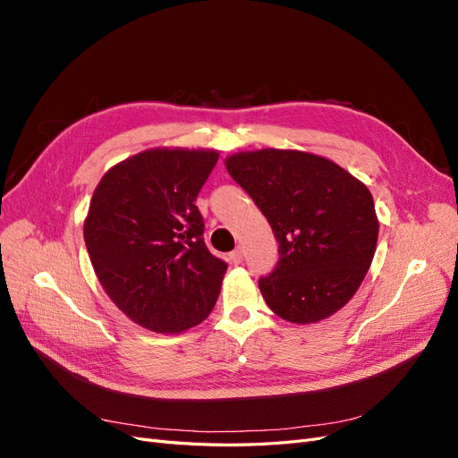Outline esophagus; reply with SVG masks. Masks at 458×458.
Returning a JSON list of instances; mask_svg holds the SVG:
<instances>
[{"label":"esophagus","instance_id":"1","mask_svg":"<svg viewBox=\"0 0 458 458\" xmlns=\"http://www.w3.org/2000/svg\"><path fill=\"white\" fill-rule=\"evenodd\" d=\"M229 261L233 263V266H239V263H242V250H241V248H237V250H233L229 254Z\"/></svg>","mask_w":458,"mask_h":458}]
</instances>
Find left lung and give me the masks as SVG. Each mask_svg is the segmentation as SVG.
<instances>
[{"label":"left lung","mask_w":458,"mask_h":458,"mask_svg":"<svg viewBox=\"0 0 458 458\" xmlns=\"http://www.w3.org/2000/svg\"><path fill=\"white\" fill-rule=\"evenodd\" d=\"M225 165L279 242L275 269L258 281L267 306L300 325L344 308L377 250L370 191L338 164L300 150L239 152Z\"/></svg>","instance_id":"8db88e82"}]
</instances>
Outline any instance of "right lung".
<instances>
[{
  "label": "right lung",
  "mask_w": 458,
  "mask_h": 458,
  "mask_svg": "<svg viewBox=\"0 0 458 458\" xmlns=\"http://www.w3.org/2000/svg\"><path fill=\"white\" fill-rule=\"evenodd\" d=\"M216 150L152 148L97 185L84 239L103 288L131 321L182 332L210 315L227 263L204 242L195 204Z\"/></svg>",
  "instance_id": "right-lung-1"
}]
</instances>
